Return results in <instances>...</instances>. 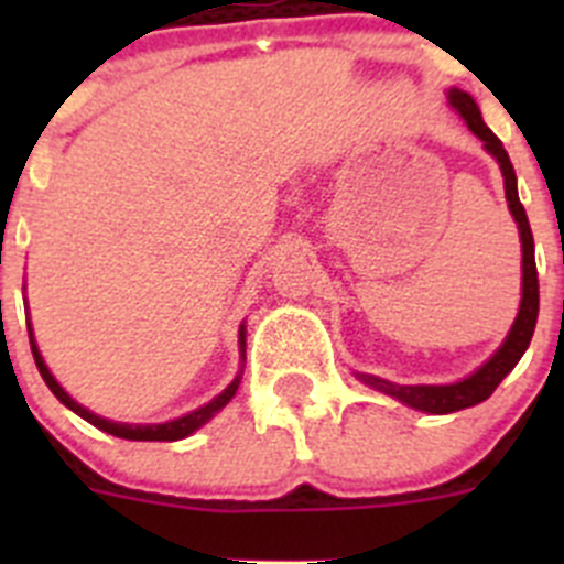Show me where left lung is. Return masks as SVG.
Instances as JSON below:
<instances>
[{
  "instance_id": "8db88e82",
  "label": "left lung",
  "mask_w": 564,
  "mask_h": 564,
  "mask_svg": "<svg viewBox=\"0 0 564 564\" xmlns=\"http://www.w3.org/2000/svg\"><path fill=\"white\" fill-rule=\"evenodd\" d=\"M449 104L457 109V112L466 118L468 129L486 143V149L497 158L502 169V177H506V197L508 208L514 214L517 226H520V239H522V302L520 313H517V322L508 333V338L502 341L500 350L482 364L475 376H468L466 381L449 383V387H401V383L383 381V378L376 376H358L364 383H370L376 390L387 392V395L398 398L412 410L430 412V415H449V412L466 410V406H475V403L486 401L491 392L500 387L502 378L514 370L517 361L522 358V352L528 350L531 344V336H534L536 316H540V276H536V259H534V234H531V226H528V214L520 203V194H517V174L511 161H508V152L502 149L500 138H497L491 129L482 123V115L477 109L475 98L468 93H460V89H452Z\"/></svg>"
}]
</instances>
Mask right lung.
Masks as SVG:
<instances>
[{
	"instance_id": "1",
	"label": "right lung",
	"mask_w": 564,
	"mask_h": 564,
	"mask_svg": "<svg viewBox=\"0 0 564 564\" xmlns=\"http://www.w3.org/2000/svg\"><path fill=\"white\" fill-rule=\"evenodd\" d=\"M28 333H30V327H28ZM239 344H242V352H246V336H242V330H239ZM30 350H33V358H36V367H39V372H42L44 383H47L50 392H53V395H56L58 401L64 403V406H69V410L76 412V415H82L84 421H89V423H93V426H98V430L109 432V435H115V437H127V441H181V437L192 435L194 430H200L203 423H206L208 417L214 415V412H220L223 406H226V403L231 401L234 392H237V387H239V378H234L231 387H228L226 392H220V395L214 398L212 403L200 406V410H197V412H188V415L177 417V421L154 423V426H132V423H112V421H107V417H98V415H93V412H89V410H84V406H78V403L73 401V398H69L67 392L62 390V387H58L56 378L50 376V370H47V367H44V361H42V356H39L36 341H33V338H30Z\"/></svg>"
}]
</instances>
